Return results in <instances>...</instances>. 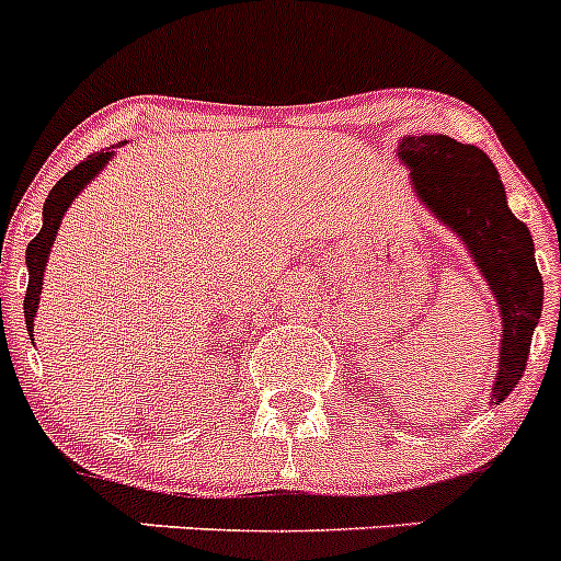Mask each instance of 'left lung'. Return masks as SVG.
<instances>
[{
    "label": "left lung",
    "instance_id": "8db88e82",
    "mask_svg": "<svg viewBox=\"0 0 561 561\" xmlns=\"http://www.w3.org/2000/svg\"><path fill=\"white\" fill-rule=\"evenodd\" d=\"M396 154L421 206L467 247L502 317L500 366L489 404H502L524 377L542 312V276L529 228L511 211L505 184L483 149L448 135H404Z\"/></svg>",
    "mask_w": 561,
    "mask_h": 561
}]
</instances>
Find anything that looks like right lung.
I'll return each instance as SVG.
<instances>
[{"label": "right lung", "mask_w": 561, "mask_h": 561, "mask_svg": "<svg viewBox=\"0 0 561 561\" xmlns=\"http://www.w3.org/2000/svg\"><path fill=\"white\" fill-rule=\"evenodd\" d=\"M124 146V144H118ZM113 146L111 149H100L94 154H89L81 165L72 168L70 173L61 175L59 181L54 184V190L48 192L43 203V228L35 239L30 241L26 247V268H30V287H26V298H24V320H26V331L30 336H35V317H37V307H39V296H43V274L45 265H48L50 249H54L56 233L61 228V219H65L67 208L72 206L78 195L98 179L100 171L113 160ZM35 342V339H32Z\"/></svg>", "instance_id": "add662e5"}]
</instances>
